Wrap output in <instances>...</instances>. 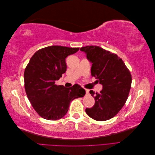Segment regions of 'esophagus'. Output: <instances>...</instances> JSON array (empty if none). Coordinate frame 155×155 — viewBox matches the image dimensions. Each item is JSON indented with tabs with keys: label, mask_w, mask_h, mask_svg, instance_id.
Listing matches in <instances>:
<instances>
[{
	"label": "esophagus",
	"mask_w": 155,
	"mask_h": 155,
	"mask_svg": "<svg viewBox=\"0 0 155 155\" xmlns=\"http://www.w3.org/2000/svg\"><path fill=\"white\" fill-rule=\"evenodd\" d=\"M85 91H86L87 94H89V90H88V89H85Z\"/></svg>",
	"instance_id": "34e87169"
}]
</instances>
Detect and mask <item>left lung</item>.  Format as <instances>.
<instances>
[{
	"label": "left lung",
	"mask_w": 155,
	"mask_h": 155,
	"mask_svg": "<svg viewBox=\"0 0 155 155\" xmlns=\"http://www.w3.org/2000/svg\"><path fill=\"white\" fill-rule=\"evenodd\" d=\"M80 50L92 63V76L103 86L100 93L90 91L95 104L87 108L86 113L97 121L109 120L118 113L127 100L132 81L130 73L118 55L100 46H87Z\"/></svg>",
	"instance_id": "8db88e82"
}]
</instances>
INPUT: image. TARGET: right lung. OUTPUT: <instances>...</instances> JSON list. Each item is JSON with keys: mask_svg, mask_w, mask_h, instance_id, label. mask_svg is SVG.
<instances>
[{"mask_svg": "<svg viewBox=\"0 0 155 155\" xmlns=\"http://www.w3.org/2000/svg\"><path fill=\"white\" fill-rule=\"evenodd\" d=\"M79 48L50 46L34 54L25 70V87L32 107L44 119L57 120L67 113L70 103L82 97L85 91L80 85L70 88L56 85V80L67 70V56Z\"/></svg>", "mask_w": 155, "mask_h": 155, "instance_id": "1", "label": "right lung"}]
</instances>
